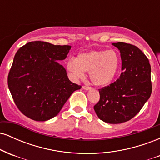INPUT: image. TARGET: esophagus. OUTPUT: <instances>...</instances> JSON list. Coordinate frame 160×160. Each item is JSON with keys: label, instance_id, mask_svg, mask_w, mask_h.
Segmentation results:
<instances>
[{"label": "esophagus", "instance_id": "esophagus-1", "mask_svg": "<svg viewBox=\"0 0 160 160\" xmlns=\"http://www.w3.org/2000/svg\"><path fill=\"white\" fill-rule=\"evenodd\" d=\"M82 88L83 89H85V90H89V89H92L90 86H83Z\"/></svg>", "mask_w": 160, "mask_h": 160}]
</instances>
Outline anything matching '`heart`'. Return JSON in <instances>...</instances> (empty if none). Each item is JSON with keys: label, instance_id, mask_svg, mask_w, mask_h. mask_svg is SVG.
I'll return each mask as SVG.
<instances>
[{"label": "heart", "instance_id": "1", "mask_svg": "<svg viewBox=\"0 0 160 160\" xmlns=\"http://www.w3.org/2000/svg\"><path fill=\"white\" fill-rule=\"evenodd\" d=\"M120 54L114 49L91 50L80 53L75 59H70L67 70L74 78H82L89 72L95 86L104 87L114 80L120 67Z\"/></svg>", "mask_w": 160, "mask_h": 160}]
</instances>
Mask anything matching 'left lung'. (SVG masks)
Returning <instances> with one entry per match:
<instances>
[{
  "label": "left lung",
  "instance_id": "left-lung-1",
  "mask_svg": "<svg viewBox=\"0 0 160 160\" xmlns=\"http://www.w3.org/2000/svg\"><path fill=\"white\" fill-rule=\"evenodd\" d=\"M120 50L122 71L120 78L98 89L100 100L94 110L100 120L118 124L133 118L152 92L149 60L140 49L129 43H113Z\"/></svg>",
  "mask_w": 160,
  "mask_h": 160
}]
</instances>
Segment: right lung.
Listing matches in <instances>:
<instances>
[{
	"label": "right lung",
	"instance_id": "1",
	"mask_svg": "<svg viewBox=\"0 0 160 160\" xmlns=\"http://www.w3.org/2000/svg\"><path fill=\"white\" fill-rule=\"evenodd\" d=\"M71 47L43 41L29 42L16 53L8 75V87L24 115L47 121L58 115L71 95L81 86L68 78L57 61L65 59Z\"/></svg>",
	"mask_w": 160,
	"mask_h": 160
}]
</instances>
